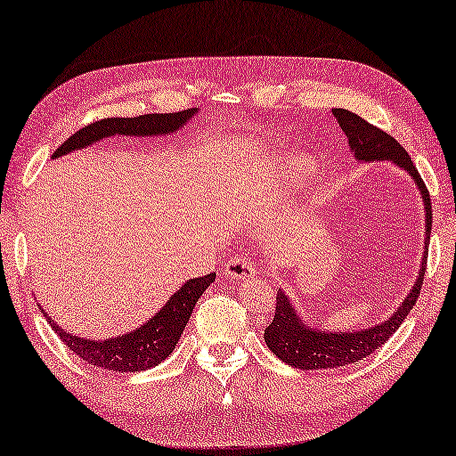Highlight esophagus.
<instances>
[{
    "mask_svg": "<svg viewBox=\"0 0 456 456\" xmlns=\"http://www.w3.org/2000/svg\"><path fill=\"white\" fill-rule=\"evenodd\" d=\"M256 268V263L250 256L236 255L228 260L226 266H224V273H226V277L232 281H244L255 277Z\"/></svg>",
    "mask_w": 456,
    "mask_h": 456,
    "instance_id": "obj_1",
    "label": "esophagus"
}]
</instances>
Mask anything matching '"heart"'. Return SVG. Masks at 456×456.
<instances>
[{
    "label": "heart",
    "mask_w": 456,
    "mask_h": 456,
    "mask_svg": "<svg viewBox=\"0 0 456 456\" xmlns=\"http://www.w3.org/2000/svg\"><path fill=\"white\" fill-rule=\"evenodd\" d=\"M303 167H305V166H303V163H295V166H293V169H295V171H301Z\"/></svg>",
    "instance_id": "1"
}]
</instances>
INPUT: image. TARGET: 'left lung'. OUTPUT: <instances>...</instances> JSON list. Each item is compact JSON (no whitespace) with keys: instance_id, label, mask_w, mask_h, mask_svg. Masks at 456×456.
Returning <instances> with one entry per match:
<instances>
[{"instance_id":"obj_1","label":"left lung","mask_w":456,"mask_h":456,"mask_svg":"<svg viewBox=\"0 0 456 456\" xmlns=\"http://www.w3.org/2000/svg\"><path fill=\"white\" fill-rule=\"evenodd\" d=\"M333 117L338 118L341 131L347 135L349 147L355 155L357 161H394L398 167L408 171L410 177L414 179L418 190L422 193L424 201V222H427V238H424V256L420 265V273L414 287L406 295L404 301L394 311V315L378 323L374 327L362 331H321L315 327H309L301 315L295 311L290 298L285 290L279 289L277 293V307H274L273 323H268L265 330V341L271 352L289 365L298 370H331L341 368L363 360L370 354H374L384 343L396 333L402 321L408 317L410 309L414 307L420 295L424 271H427L428 258V242H430V228H432V206L427 185H424L420 174L410 159V155L396 139L387 135L386 131L370 125L360 115L352 113L346 109H331Z\"/></svg>"}]
</instances>
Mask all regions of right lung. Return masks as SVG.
Wrapping results in <instances>:
<instances>
[{
	"label": "right lung",
	"mask_w": 456,
	"mask_h": 456,
	"mask_svg": "<svg viewBox=\"0 0 456 456\" xmlns=\"http://www.w3.org/2000/svg\"><path fill=\"white\" fill-rule=\"evenodd\" d=\"M198 113V109H185L179 113H153L129 118H101V121L82 126L80 131L74 133L60 145L52 159L62 158L70 151H78L88 145L96 143L104 137L113 135H129V137H153V135H167L175 133ZM216 273L206 274L200 279H190L183 282L182 289L175 290L169 297V301L155 313V315L137 330L118 335L113 339H85L78 335L66 333L62 327H58L54 321L48 317V313L42 309L44 317L50 323L52 330L56 331L60 341L70 349L80 360L88 362L96 368L109 371H143L159 365L169 354L175 349V343L182 338V333L191 317V311L196 307L198 298L204 295V290L212 285Z\"/></svg>",
	"instance_id": "add662e5"
}]
</instances>
